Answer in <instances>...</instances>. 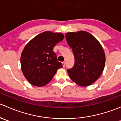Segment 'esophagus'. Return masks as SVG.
<instances>
[{
	"label": "esophagus",
	"instance_id": "obj_1",
	"mask_svg": "<svg viewBox=\"0 0 121 121\" xmlns=\"http://www.w3.org/2000/svg\"><path fill=\"white\" fill-rule=\"evenodd\" d=\"M62 63H63V67H65V61H63Z\"/></svg>",
	"mask_w": 121,
	"mask_h": 121
}]
</instances>
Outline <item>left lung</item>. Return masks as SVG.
Listing matches in <instances>:
<instances>
[{"label": "left lung", "instance_id": "8db88e82", "mask_svg": "<svg viewBox=\"0 0 121 121\" xmlns=\"http://www.w3.org/2000/svg\"><path fill=\"white\" fill-rule=\"evenodd\" d=\"M67 43L74 56V66L67 69L69 77L80 86H88L103 72L105 56L103 48L92 35L85 31L67 33Z\"/></svg>", "mask_w": 121, "mask_h": 121}]
</instances>
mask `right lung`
Returning <instances> with one entry per match:
<instances>
[{"label":"right lung","instance_id":"1","mask_svg":"<svg viewBox=\"0 0 121 121\" xmlns=\"http://www.w3.org/2000/svg\"><path fill=\"white\" fill-rule=\"evenodd\" d=\"M63 39L62 33L47 31L38 35L25 46L20 59L22 70L31 85L44 86L52 80L57 69L63 67L53 48Z\"/></svg>","mask_w":121,"mask_h":121}]
</instances>
